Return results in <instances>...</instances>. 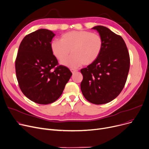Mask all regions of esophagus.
I'll use <instances>...</instances> for the list:
<instances>
[{"label": "esophagus", "mask_w": 149, "mask_h": 149, "mask_svg": "<svg viewBox=\"0 0 149 149\" xmlns=\"http://www.w3.org/2000/svg\"><path fill=\"white\" fill-rule=\"evenodd\" d=\"M70 71L72 72V74H74V73H75L76 72H77V70L74 69H70Z\"/></svg>", "instance_id": "esophagus-1"}]
</instances>
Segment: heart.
<instances>
[{"label": "heart", "mask_w": 149, "mask_h": 149, "mask_svg": "<svg viewBox=\"0 0 149 149\" xmlns=\"http://www.w3.org/2000/svg\"><path fill=\"white\" fill-rule=\"evenodd\" d=\"M103 46V38L99 34L88 31H71L63 34L60 40L51 42V49L58 60L63 61L71 50L72 55L62 64L76 68L82 64L89 65L100 56Z\"/></svg>", "instance_id": "heart-1"}]
</instances>
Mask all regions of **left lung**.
Returning <instances> with one entry per match:
<instances>
[{"label": "left lung", "mask_w": 149, "mask_h": 149, "mask_svg": "<svg viewBox=\"0 0 149 149\" xmlns=\"http://www.w3.org/2000/svg\"><path fill=\"white\" fill-rule=\"evenodd\" d=\"M103 40L98 58L81 69L83 79L80 87L84 98L90 103L103 104L118 96L126 84L130 68V57L123 38L109 28L96 26Z\"/></svg>", "instance_id": "obj_1"}]
</instances>
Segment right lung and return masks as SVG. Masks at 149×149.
<instances>
[{
	"instance_id": "obj_1",
	"label": "right lung",
	"mask_w": 149,
	"mask_h": 149,
	"mask_svg": "<svg viewBox=\"0 0 149 149\" xmlns=\"http://www.w3.org/2000/svg\"><path fill=\"white\" fill-rule=\"evenodd\" d=\"M55 34L46 29L26 35L21 42L15 61L20 89L28 98L40 104L56 101L72 75L58 63L51 49Z\"/></svg>"
}]
</instances>
